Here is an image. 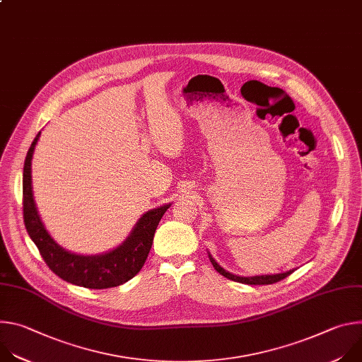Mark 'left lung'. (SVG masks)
Instances as JSON below:
<instances>
[{
	"mask_svg": "<svg viewBox=\"0 0 362 362\" xmlns=\"http://www.w3.org/2000/svg\"><path fill=\"white\" fill-rule=\"evenodd\" d=\"M209 259L214 265V268L221 274L223 275L225 278L230 279V281H235V282H240V284H246V285H271V284H275V282H279L282 281L284 278L289 276L295 269H291V271H286V272H282V274H275V275H256V276H238V275H233L228 271H225L215 259L212 257V255L209 253Z\"/></svg>",
	"mask_w": 362,
	"mask_h": 362,
	"instance_id": "obj_1",
	"label": "left lung"
}]
</instances>
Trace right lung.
<instances>
[{
	"mask_svg": "<svg viewBox=\"0 0 362 362\" xmlns=\"http://www.w3.org/2000/svg\"><path fill=\"white\" fill-rule=\"evenodd\" d=\"M40 134L41 132L33 140L24 162L23 215L25 229L38 247L44 262L63 281L88 289L113 288L130 281L143 268L153 243L154 232L170 204L146 212L137 221L126 240L110 252L84 256L63 249L45 230L33 196L31 160Z\"/></svg>",
	"mask_w": 362,
	"mask_h": 362,
	"instance_id": "add662e5",
	"label": "right lung"
}]
</instances>
